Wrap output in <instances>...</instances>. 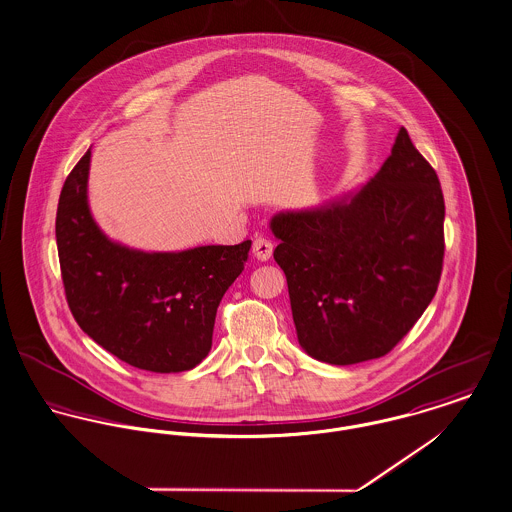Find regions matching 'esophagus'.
<instances>
[{"label": "esophagus", "mask_w": 512, "mask_h": 512, "mask_svg": "<svg viewBox=\"0 0 512 512\" xmlns=\"http://www.w3.org/2000/svg\"><path fill=\"white\" fill-rule=\"evenodd\" d=\"M252 252H254L256 260H260V262L270 260L273 252L272 240H268L266 237H258L252 244Z\"/></svg>", "instance_id": "esophagus-1"}]
</instances>
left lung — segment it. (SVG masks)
Instances as JSON below:
<instances>
[{
	"instance_id": "1",
	"label": "left lung",
	"mask_w": 512,
	"mask_h": 512,
	"mask_svg": "<svg viewBox=\"0 0 512 512\" xmlns=\"http://www.w3.org/2000/svg\"><path fill=\"white\" fill-rule=\"evenodd\" d=\"M301 347L330 365L390 353L433 301L444 258V198L400 128L390 157L349 200L272 219Z\"/></svg>"
}]
</instances>
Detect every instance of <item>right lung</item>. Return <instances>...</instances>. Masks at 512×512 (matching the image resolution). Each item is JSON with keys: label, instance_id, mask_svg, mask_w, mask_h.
Instances as JSON below:
<instances>
[{"label": "right lung", "instance_id": "add662e5", "mask_svg": "<svg viewBox=\"0 0 512 512\" xmlns=\"http://www.w3.org/2000/svg\"><path fill=\"white\" fill-rule=\"evenodd\" d=\"M91 149L69 172L56 242L69 310L120 361L182 373L211 349L217 307L248 260L252 240L184 252H139L106 239L87 204Z\"/></svg>", "mask_w": 512, "mask_h": 512}]
</instances>
